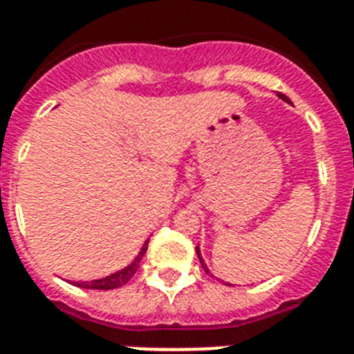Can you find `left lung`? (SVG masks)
<instances>
[{"mask_svg": "<svg viewBox=\"0 0 354 354\" xmlns=\"http://www.w3.org/2000/svg\"><path fill=\"white\" fill-rule=\"evenodd\" d=\"M279 99H283V101H285V102H288V104H290V99H288V97H286V95H283V93H279ZM196 255H198L200 263H202V266H204V270H205V272H207V274H211L209 270H207V266H205L204 259H202V253H200V248H198V246H196ZM227 285H230V283H227Z\"/></svg>", "mask_w": 354, "mask_h": 354, "instance_id": "8db88e82", "label": "left lung"}]
</instances>
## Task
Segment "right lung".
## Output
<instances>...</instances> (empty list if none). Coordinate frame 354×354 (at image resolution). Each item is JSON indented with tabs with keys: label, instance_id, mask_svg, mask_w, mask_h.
<instances>
[{
	"label": "right lung",
	"instance_id": "1",
	"mask_svg": "<svg viewBox=\"0 0 354 354\" xmlns=\"http://www.w3.org/2000/svg\"><path fill=\"white\" fill-rule=\"evenodd\" d=\"M147 246H149V241H145V244L139 250L138 257L133 259L132 263L124 266L122 270L115 272L112 275H106V277H102V279H93V281H77L73 283L75 286H80V288H91V290H112V288H119V286L127 285L130 277H132L139 268V263H141V259L147 253Z\"/></svg>",
	"mask_w": 354,
	"mask_h": 354
}]
</instances>
